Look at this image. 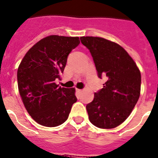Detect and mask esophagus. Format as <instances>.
<instances>
[{"instance_id":"1","label":"esophagus","mask_w":158,"mask_h":158,"mask_svg":"<svg viewBox=\"0 0 158 158\" xmlns=\"http://www.w3.org/2000/svg\"><path fill=\"white\" fill-rule=\"evenodd\" d=\"M77 92L78 93H81V92H82V90H81V89H77Z\"/></svg>"}]
</instances>
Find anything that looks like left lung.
<instances>
[{
  "label": "left lung",
  "mask_w": 158,
  "mask_h": 158,
  "mask_svg": "<svg viewBox=\"0 0 158 158\" xmlns=\"http://www.w3.org/2000/svg\"><path fill=\"white\" fill-rule=\"evenodd\" d=\"M80 39L93 58L98 77L106 78L102 89L86 106L89 121L100 128L118 127L128 118L139 98V69L117 43L98 37Z\"/></svg>",
  "instance_id": "8db88e82"
}]
</instances>
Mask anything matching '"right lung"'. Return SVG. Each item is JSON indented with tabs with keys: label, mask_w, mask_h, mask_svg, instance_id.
Masks as SVG:
<instances>
[{
	"label": "right lung",
	"mask_w": 158,
	"mask_h": 158,
	"mask_svg": "<svg viewBox=\"0 0 158 158\" xmlns=\"http://www.w3.org/2000/svg\"><path fill=\"white\" fill-rule=\"evenodd\" d=\"M78 37L51 35L39 40L27 52L17 71L19 92L31 118L43 126L56 127L67 120L77 102L75 89L61 88L60 79Z\"/></svg>",
	"instance_id": "add662e5"
}]
</instances>
